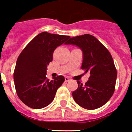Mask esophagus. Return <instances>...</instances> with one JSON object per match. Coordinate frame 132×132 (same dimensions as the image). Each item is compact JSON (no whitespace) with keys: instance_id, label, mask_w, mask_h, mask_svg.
Listing matches in <instances>:
<instances>
[{"instance_id":"esophagus-1","label":"esophagus","mask_w":132,"mask_h":132,"mask_svg":"<svg viewBox=\"0 0 132 132\" xmlns=\"http://www.w3.org/2000/svg\"><path fill=\"white\" fill-rule=\"evenodd\" d=\"M64 79H65V82H69V81L71 80V79H70V77H65Z\"/></svg>"}]
</instances>
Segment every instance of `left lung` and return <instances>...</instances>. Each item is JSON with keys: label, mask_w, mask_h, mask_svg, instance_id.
<instances>
[{"label": "left lung", "mask_w": 132, "mask_h": 132, "mask_svg": "<svg viewBox=\"0 0 132 132\" xmlns=\"http://www.w3.org/2000/svg\"><path fill=\"white\" fill-rule=\"evenodd\" d=\"M65 44L76 45L82 50L81 68L90 73L84 85L77 81L78 88L72 93L75 102L87 110L102 107L115 91L117 70L111 54L95 37L88 34L70 38Z\"/></svg>", "instance_id": "8db88e82"}]
</instances>
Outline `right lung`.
Segmentation results:
<instances>
[{
    "label": "right lung",
    "instance_id": "obj_1",
    "mask_svg": "<svg viewBox=\"0 0 132 132\" xmlns=\"http://www.w3.org/2000/svg\"><path fill=\"white\" fill-rule=\"evenodd\" d=\"M70 38L43 32L22 50L16 61L14 82L17 95L28 107L40 109L54 100L57 90L64 82L62 75L50 81L46 77L47 65L57 47Z\"/></svg>",
    "mask_w": 132,
    "mask_h": 132
}]
</instances>
